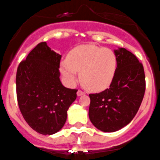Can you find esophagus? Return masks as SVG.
I'll return each mask as SVG.
<instances>
[{
    "mask_svg": "<svg viewBox=\"0 0 160 160\" xmlns=\"http://www.w3.org/2000/svg\"><path fill=\"white\" fill-rule=\"evenodd\" d=\"M85 93H85V92H83L82 90H78V92H77V95L78 97L79 96H82V95H84Z\"/></svg>",
    "mask_w": 160,
    "mask_h": 160,
    "instance_id": "34e87169",
    "label": "esophagus"
}]
</instances>
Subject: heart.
<instances>
[{
    "label": "heart",
    "mask_w": 160,
    "mask_h": 160,
    "mask_svg": "<svg viewBox=\"0 0 160 160\" xmlns=\"http://www.w3.org/2000/svg\"><path fill=\"white\" fill-rule=\"evenodd\" d=\"M117 66L115 53L109 48L85 44L74 48L60 62V71L66 81L72 85L79 79L86 90L99 92L112 82Z\"/></svg>",
    "instance_id": "1"
}]
</instances>
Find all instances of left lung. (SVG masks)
Here are the masks:
<instances>
[{
  "mask_svg": "<svg viewBox=\"0 0 160 160\" xmlns=\"http://www.w3.org/2000/svg\"><path fill=\"white\" fill-rule=\"evenodd\" d=\"M117 66L109 89L90 93L89 117L98 129L118 131L129 124L138 112L145 92L142 63L125 48L114 51Z\"/></svg>",
  "mask_w": 160,
  "mask_h": 160,
  "instance_id": "1",
  "label": "left lung"
}]
</instances>
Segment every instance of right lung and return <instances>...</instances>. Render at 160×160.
Wrapping results in <instances>:
<instances>
[{
    "label": "right lung",
    "instance_id": "right-lung-1",
    "mask_svg": "<svg viewBox=\"0 0 160 160\" xmlns=\"http://www.w3.org/2000/svg\"><path fill=\"white\" fill-rule=\"evenodd\" d=\"M62 55L39 43L19 64L16 85L19 108L31 128L43 135H52L63 127L67 110L77 98V90L60 81Z\"/></svg>",
    "mask_w": 160,
    "mask_h": 160
}]
</instances>
